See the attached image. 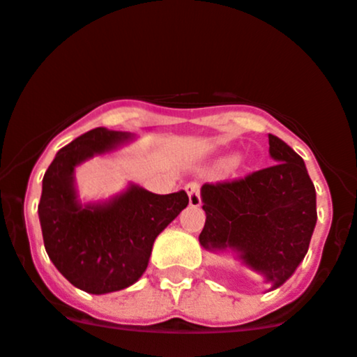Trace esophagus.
<instances>
[{
  "label": "esophagus",
  "mask_w": 357,
  "mask_h": 357,
  "mask_svg": "<svg viewBox=\"0 0 357 357\" xmlns=\"http://www.w3.org/2000/svg\"><path fill=\"white\" fill-rule=\"evenodd\" d=\"M186 193L188 198H190L191 206H199L202 205V198H199V185L198 183H188L186 185Z\"/></svg>",
  "instance_id": "esophagus-1"
}]
</instances>
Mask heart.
<instances>
[{
  "instance_id": "b5f03b06",
  "label": "heart",
  "mask_w": 357,
  "mask_h": 357,
  "mask_svg": "<svg viewBox=\"0 0 357 357\" xmlns=\"http://www.w3.org/2000/svg\"><path fill=\"white\" fill-rule=\"evenodd\" d=\"M241 162V160L236 159V158H230V155H225V158H222L218 160V166L220 167H227V166H237V164Z\"/></svg>"
}]
</instances>
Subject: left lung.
I'll use <instances>...</instances> for the list:
<instances>
[{"mask_svg": "<svg viewBox=\"0 0 357 357\" xmlns=\"http://www.w3.org/2000/svg\"><path fill=\"white\" fill-rule=\"evenodd\" d=\"M273 166L242 179L202 186L205 227L199 244L234 250L269 289L280 288L307 254L317 223V198L303 159L269 134Z\"/></svg>", "mask_w": 357, "mask_h": 357, "instance_id": "left-lung-1", "label": "left lung"}]
</instances>
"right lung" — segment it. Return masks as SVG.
Masks as SVG:
<instances>
[{"label":"right lung","instance_id":"right-lung-1","mask_svg":"<svg viewBox=\"0 0 357 357\" xmlns=\"http://www.w3.org/2000/svg\"><path fill=\"white\" fill-rule=\"evenodd\" d=\"M132 139L128 132L93 128L57 152L42 181L38 218L47 254L70 284L93 295L134 284L155 237L190 202L183 190L155 195L137 185L103 203L77 199L76 166Z\"/></svg>","mask_w":357,"mask_h":357}]
</instances>
